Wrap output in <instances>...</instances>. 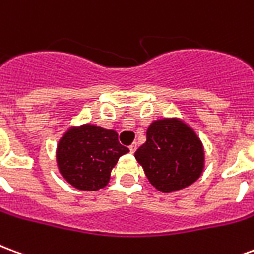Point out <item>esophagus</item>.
<instances>
[{"label": "esophagus", "mask_w": 254, "mask_h": 254, "mask_svg": "<svg viewBox=\"0 0 254 254\" xmlns=\"http://www.w3.org/2000/svg\"><path fill=\"white\" fill-rule=\"evenodd\" d=\"M136 149H137V144L136 143H133L132 145H129V151H130V152H134V151H136Z\"/></svg>", "instance_id": "obj_1"}]
</instances>
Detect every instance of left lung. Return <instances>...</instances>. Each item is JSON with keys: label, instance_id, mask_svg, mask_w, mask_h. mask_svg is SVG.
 I'll use <instances>...</instances> for the list:
<instances>
[{"label": "left lung", "instance_id": "1", "mask_svg": "<svg viewBox=\"0 0 254 254\" xmlns=\"http://www.w3.org/2000/svg\"><path fill=\"white\" fill-rule=\"evenodd\" d=\"M134 158L158 190L163 193L189 187L201 176L204 149L196 133L178 120H158L149 125L147 141Z\"/></svg>", "mask_w": 254, "mask_h": 254}]
</instances>
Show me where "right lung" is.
<instances>
[{
    "label": "right lung",
    "mask_w": 254,
    "mask_h": 254,
    "mask_svg": "<svg viewBox=\"0 0 254 254\" xmlns=\"http://www.w3.org/2000/svg\"><path fill=\"white\" fill-rule=\"evenodd\" d=\"M129 152L114 130L95 125L69 129L60 140L57 163L60 173L80 190H98L107 185L111 169L120 156Z\"/></svg>",
    "instance_id": "right-lung-1"
}]
</instances>
